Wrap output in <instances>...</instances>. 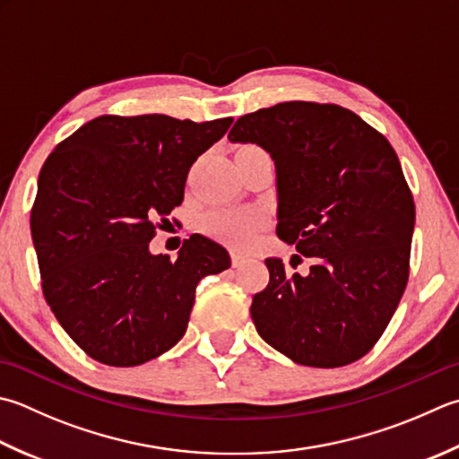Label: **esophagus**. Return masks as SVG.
<instances>
[{"label":"esophagus","instance_id":"esophagus-1","mask_svg":"<svg viewBox=\"0 0 459 459\" xmlns=\"http://www.w3.org/2000/svg\"><path fill=\"white\" fill-rule=\"evenodd\" d=\"M230 258H232V268H240V266L247 264V256H242L238 253H232Z\"/></svg>","mask_w":459,"mask_h":459}]
</instances>
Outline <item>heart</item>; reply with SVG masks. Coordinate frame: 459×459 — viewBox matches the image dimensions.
Segmentation results:
<instances>
[{"label": "heart", "mask_w": 459, "mask_h": 459, "mask_svg": "<svg viewBox=\"0 0 459 459\" xmlns=\"http://www.w3.org/2000/svg\"><path fill=\"white\" fill-rule=\"evenodd\" d=\"M263 224V217L255 211L240 209H214L206 212L201 229L229 245L247 247L255 238V232Z\"/></svg>", "instance_id": "obj_1"}]
</instances>
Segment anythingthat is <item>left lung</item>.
<instances>
[{
  "label": "left lung",
  "mask_w": 459,
  "mask_h": 459,
  "mask_svg": "<svg viewBox=\"0 0 459 459\" xmlns=\"http://www.w3.org/2000/svg\"><path fill=\"white\" fill-rule=\"evenodd\" d=\"M229 139L271 152L276 235L312 258L307 274L264 260L271 281L250 307L260 338L302 366L360 360L390 325L410 276L416 204L396 151L356 113L314 101L242 115Z\"/></svg>",
  "instance_id": "1"
}]
</instances>
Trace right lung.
I'll return each mask as SVG.
<instances>
[{"label":"right lung","instance_id":"1","mask_svg":"<svg viewBox=\"0 0 459 459\" xmlns=\"http://www.w3.org/2000/svg\"><path fill=\"white\" fill-rule=\"evenodd\" d=\"M230 123L101 115L43 163L31 209L43 296L93 360L129 368L167 352L185 336L201 278L230 266L227 250L201 235L177 260L149 250L183 203L193 163Z\"/></svg>","mask_w":459,"mask_h":459}]
</instances>
